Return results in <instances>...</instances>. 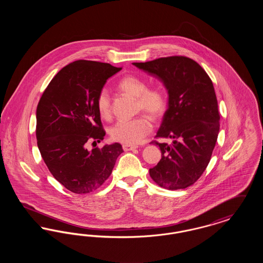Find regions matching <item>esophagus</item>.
I'll list each match as a JSON object with an SVG mask.
<instances>
[{"label": "esophagus", "instance_id": "esophagus-1", "mask_svg": "<svg viewBox=\"0 0 263 263\" xmlns=\"http://www.w3.org/2000/svg\"><path fill=\"white\" fill-rule=\"evenodd\" d=\"M122 148H123V150L126 151H132L135 150V149H137V146H134V145H128V144H123L122 145Z\"/></svg>", "mask_w": 263, "mask_h": 263}]
</instances>
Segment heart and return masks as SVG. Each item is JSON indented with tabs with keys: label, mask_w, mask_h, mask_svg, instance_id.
Wrapping results in <instances>:
<instances>
[{
	"label": "heart",
	"mask_w": 263,
	"mask_h": 263,
	"mask_svg": "<svg viewBox=\"0 0 263 263\" xmlns=\"http://www.w3.org/2000/svg\"><path fill=\"white\" fill-rule=\"evenodd\" d=\"M118 88L127 95L136 98L138 111H144L154 119L163 116L166 108V98L162 89H147V84L136 76H125L118 83ZM97 107L101 117L107 118L111 114L112 103L109 91L102 88L97 98ZM153 129L147 115H139L133 119H122L110 127L109 134L114 141L134 145L140 143Z\"/></svg>",
	"instance_id": "b5f03b06"
}]
</instances>
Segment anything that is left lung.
Masks as SVG:
<instances>
[{
  "label": "left lung",
  "instance_id": "obj_1",
  "mask_svg": "<svg viewBox=\"0 0 263 263\" xmlns=\"http://www.w3.org/2000/svg\"><path fill=\"white\" fill-rule=\"evenodd\" d=\"M160 80L167 90V109L157 137L173 143L152 142L162 159L150 168L161 187L175 190L193 184L210 162L220 129V115L212 81L198 63L184 56L132 63Z\"/></svg>",
  "mask_w": 263,
  "mask_h": 263
}]
</instances>
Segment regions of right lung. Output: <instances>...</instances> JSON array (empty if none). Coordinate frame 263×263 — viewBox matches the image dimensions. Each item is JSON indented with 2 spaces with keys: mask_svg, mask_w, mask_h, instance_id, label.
Segmentation results:
<instances>
[{
  "mask_svg": "<svg viewBox=\"0 0 263 263\" xmlns=\"http://www.w3.org/2000/svg\"><path fill=\"white\" fill-rule=\"evenodd\" d=\"M121 68L78 60L55 76L36 109L38 149L52 175L68 190L84 194L100 187L112 173L119 143L88 151L89 142L105 136L97 98L106 81Z\"/></svg>",
  "mask_w": 263,
  "mask_h": 263,
  "instance_id": "obj_1",
  "label": "right lung"
}]
</instances>
